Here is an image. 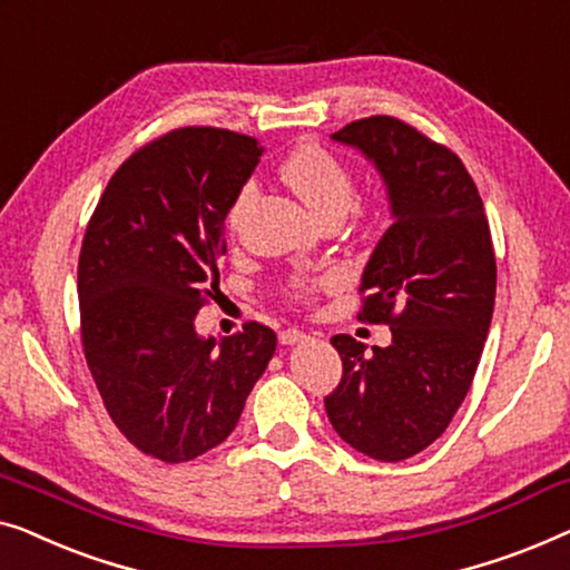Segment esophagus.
I'll return each mask as SVG.
<instances>
[{
  "instance_id": "34e87169",
  "label": "esophagus",
  "mask_w": 570,
  "mask_h": 570,
  "mask_svg": "<svg viewBox=\"0 0 570 570\" xmlns=\"http://www.w3.org/2000/svg\"><path fill=\"white\" fill-rule=\"evenodd\" d=\"M307 335H304L302 331H296V327H288V331H282V335H278V341H282V346H296V343H302Z\"/></svg>"
}]
</instances>
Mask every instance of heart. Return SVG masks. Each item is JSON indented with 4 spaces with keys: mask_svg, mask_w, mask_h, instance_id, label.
<instances>
[{
    "mask_svg": "<svg viewBox=\"0 0 570 570\" xmlns=\"http://www.w3.org/2000/svg\"><path fill=\"white\" fill-rule=\"evenodd\" d=\"M282 178L317 222L343 219L356 204L354 175L338 157H333L323 147H315V144L299 147L286 157V163L282 165ZM250 196L253 186H245L235 206H232V222H237L239 212H243Z\"/></svg>",
    "mask_w": 570,
    "mask_h": 570,
    "instance_id": "heart-1",
    "label": "heart"
}]
</instances>
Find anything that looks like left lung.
Returning <instances> with one entry per match:
<instances>
[{
	"label": "left lung",
	"mask_w": 570,
	"mask_h": 570,
	"mask_svg": "<svg viewBox=\"0 0 570 570\" xmlns=\"http://www.w3.org/2000/svg\"><path fill=\"white\" fill-rule=\"evenodd\" d=\"M376 167L392 224L368 255L362 320L387 323L390 346L351 335L331 341L341 384L325 411L343 442L380 462L434 444L468 395L495 302V255L480 198L462 159L390 116L331 136Z\"/></svg>",
	"instance_id": "1"
}]
</instances>
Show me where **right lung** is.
<instances>
[{"instance_id": "right-lung-1", "label": "right lung", "mask_w": 570, "mask_h": 570, "mask_svg": "<svg viewBox=\"0 0 570 570\" xmlns=\"http://www.w3.org/2000/svg\"><path fill=\"white\" fill-rule=\"evenodd\" d=\"M261 155L245 134L178 128L118 167L87 224L77 271L87 366L121 434L163 462L222 444L276 351L261 323L222 341L196 333L219 286L224 219Z\"/></svg>"}]
</instances>
